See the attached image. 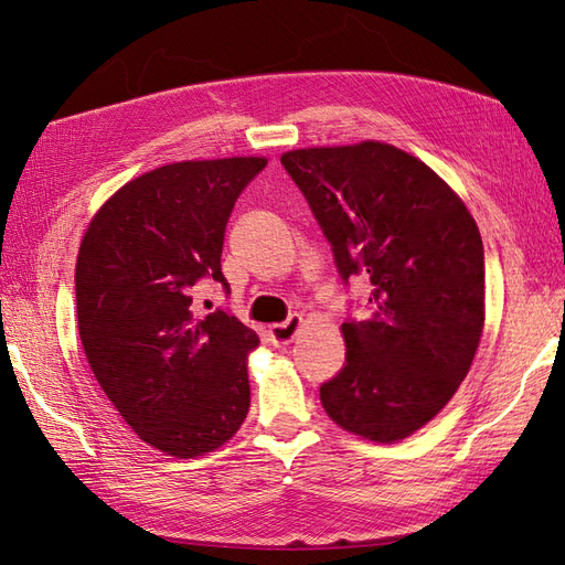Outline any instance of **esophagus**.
Returning <instances> with one entry per match:
<instances>
[{"label":"esophagus","mask_w":565,"mask_h":565,"mask_svg":"<svg viewBox=\"0 0 565 565\" xmlns=\"http://www.w3.org/2000/svg\"><path fill=\"white\" fill-rule=\"evenodd\" d=\"M299 324H301V318H299V316L287 318L285 322H278V324H270V328H268V341H270L273 347L285 349V347L289 344V341H292V339L297 337Z\"/></svg>","instance_id":"obj_1"}]
</instances>
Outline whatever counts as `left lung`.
<instances>
[{
  "mask_svg": "<svg viewBox=\"0 0 565 565\" xmlns=\"http://www.w3.org/2000/svg\"><path fill=\"white\" fill-rule=\"evenodd\" d=\"M339 278L372 285L347 318V363L320 384L341 429L393 443L434 419L467 377L486 313L483 241L450 185L380 141L285 152Z\"/></svg>",
  "mask_w": 565,
  "mask_h": 565,
  "instance_id": "left-lung-1",
  "label": "left lung"
}]
</instances>
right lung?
I'll list each match as a JSON object with an SVG mask.
<instances>
[{
    "instance_id": "add662e5",
    "label": "right lung",
    "mask_w": 565,
    "mask_h": 565,
    "mask_svg": "<svg viewBox=\"0 0 565 565\" xmlns=\"http://www.w3.org/2000/svg\"><path fill=\"white\" fill-rule=\"evenodd\" d=\"M264 158L174 162L129 181L98 210L77 254L79 339L117 413L174 457L216 450L249 409L247 353L259 337L228 311L198 318L200 280L221 273L237 198Z\"/></svg>"
}]
</instances>
